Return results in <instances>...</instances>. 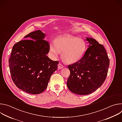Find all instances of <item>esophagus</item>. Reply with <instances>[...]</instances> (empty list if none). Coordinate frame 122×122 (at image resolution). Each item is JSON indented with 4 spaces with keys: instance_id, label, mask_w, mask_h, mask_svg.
Listing matches in <instances>:
<instances>
[{
    "instance_id": "esophagus-1",
    "label": "esophagus",
    "mask_w": 122,
    "mask_h": 122,
    "mask_svg": "<svg viewBox=\"0 0 122 122\" xmlns=\"http://www.w3.org/2000/svg\"><path fill=\"white\" fill-rule=\"evenodd\" d=\"M64 67V66L63 65H62L61 64L59 63L58 65V69H62Z\"/></svg>"
}]
</instances>
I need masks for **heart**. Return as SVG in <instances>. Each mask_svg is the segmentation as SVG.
Masks as SVG:
<instances>
[{
	"label": "heart",
	"instance_id": "heart-1",
	"mask_svg": "<svg viewBox=\"0 0 122 122\" xmlns=\"http://www.w3.org/2000/svg\"><path fill=\"white\" fill-rule=\"evenodd\" d=\"M85 41L71 35H63L57 37L55 41H51L49 51L55 58L58 57L60 53L64 62L73 64L79 61L86 51Z\"/></svg>",
	"mask_w": 122,
	"mask_h": 122
}]
</instances>
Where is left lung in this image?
Masks as SVG:
<instances>
[{"label":"left lung","instance_id":"left-lung-1","mask_svg":"<svg viewBox=\"0 0 122 122\" xmlns=\"http://www.w3.org/2000/svg\"><path fill=\"white\" fill-rule=\"evenodd\" d=\"M90 44L83 56L68 66L71 74L67 81L68 89L74 94L86 95L96 91L105 81L110 60L103 45L91 38H86Z\"/></svg>","mask_w":122,"mask_h":122}]
</instances>
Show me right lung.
<instances>
[{"label":"right lung","mask_w":122,"mask_h":122,"mask_svg":"<svg viewBox=\"0 0 122 122\" xmlns=\"http://www.w3.org/2000/svg\"><path fill=\"white\" fill-rule=\"evenodd\" d=\"M41 30L32 32L15 43L9 59L11 79L18 88L39 94L47 88L51 75L57 69V61L49 58V43Z\"/></svg>","instance_id":"right-lung-1"}]
</instances>
